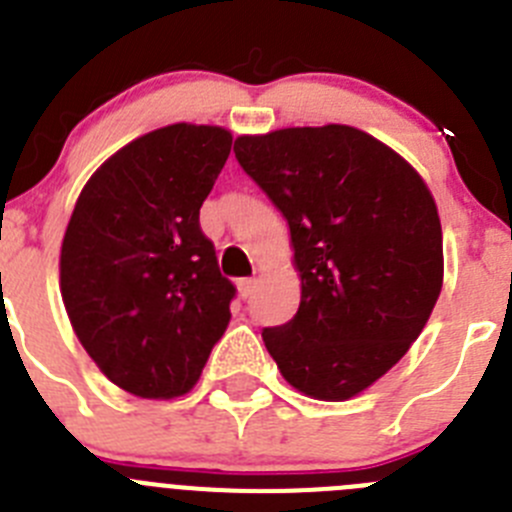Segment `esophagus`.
Instances as JSON below:
<instances>
[{"instance_id": "esophagus-1", "label": "esophagus", "mask_w": 512, "mask_h": 512, "mask_svg": "<svg viewBox=\"0 0 512 512\" xmlns=\"http://www.w3.org/2000/svg\"><path fill=\"white\" fill-rule=\"evenodd\" d=\"M253 289H256V279H238V295L243 300H248L253 295Z\"/></svg>"}]
</instances>
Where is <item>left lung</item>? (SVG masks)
<instances>
[{
  "instance_id": "obj_1",
  "label": "left lung",
  "mask_w": 512,
  "mask_h": 512,
  "mask_svg": "<svg viewBox=\"0 0 512 512\" xmlns=\"http://www.w3.org/2000/svg\"><path fill=\"white\" fill-rule=\"evenodd\" d=\"M235 158L289 225L300 307L264 328L279 372L315 400H351L408 354L443 287L431 189L351 125L235 138Z\"/></svg>"
}]
</instances>
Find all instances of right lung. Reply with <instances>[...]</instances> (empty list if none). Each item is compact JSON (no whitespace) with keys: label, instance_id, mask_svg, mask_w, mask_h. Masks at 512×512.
Instances as JSON below:
<instances>
[{"label":"right lung","instance_id":"1","mask_svg":"<svg viewBox=\"0 0 512 512\" xmlns=\"http://www.w3.org/2000/svg\"><path fill=\"white\" fill-rule=\"evenodd\" d=\"M233 135L176 122L122 146L89 176L61 243V297L99 372L146 400L192 390L230 323L200 207Z\"/></svg>","mask_w":512,"mask_h":512}]
</instances>
